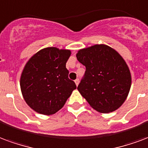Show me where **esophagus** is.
Masks as SVG:
<instances>
[{
  "label": "esophagus",
  "mask_w": 148,
  "mask_h": 148,
  "mask_svg": "<svg viewBox=\"0 0 148 148\" xmlns=\"http://www.w3.org/2000/svg\"><path fill=\"white\" fill-rule=\"evenodd\" d=\"M74 82H75L76 85L77 86V85H78V84H79V79H78V78H77V79L74 81Z\"/></svg>",
  "instance_id": "34e87169"
}]
</instances>
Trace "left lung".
I'll return each instance as SVG.
<instances>
[{"mask_svg": "<svg viewBox=\"0 0 148 148\" xmlns=\"http://www.w3.org/2000/svg\"><path fill=\"white\" fill-rule=\"evenodd\" d=\"M77 60L85 66V76L77 90L92 108L108 114L119 109L130 92V68L116 50L106 45L80 49Z\"/></svg>", "mask_w": 148, "mask_h": 148, "instance_id": "obj_1", "label": "left lung"}]
</instances>
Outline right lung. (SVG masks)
<instances>
[{"mask_svg":"<svg viewBox=\"0 0 148 148\" xmlns=\"http://www.w3.org/2000/svg\"><path fill=\"white\" fill-rule=\"evenodd\" d=\"M71 55L68 49L48 47L27 61L20 77V88L24 100L34 111L45 115L56 113L76 89L66 68Z\"/></svg>","mask_w":148,"mask_h":148,"instance_id":"obj_1","label":"right lung"}]
</instances>
